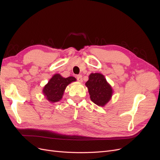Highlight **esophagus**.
<instances>
[{
  "mask_svg": "<svg viewBox=\"0 0 160 160\" xmlns=\"http://www.w3.org/2000/svg\"><path fill=\"white\" fill-rule=\"evenodd\" d=\"M77 79L79 82H82V76L81 75H79L77 76Z\"/></svg>",
  "mask_w": 160,
  "mask_h": 160,
  "instance_id": "obj_1",
  "label": "esophagus"
}]
</instances>
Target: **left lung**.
<instances>
[{"mask_svg":"<svg viewBox=\"0 0 160 160\" xmlns=\"http://www.w3.org/2000/svg\"><path fill=\"white\" fill-rule=\"evenodd\" d=\"M90 99L94 103L104 107L113 95V91L103 75L99 72L91 73L89 80L85 83Z\"/></svg>","mask_w":160,"mask_h":160,"instance_id":"1","label":"left lung"}]
</instances>
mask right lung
I'll list each match as a JSON object with an SVG mask.
<instances>
[{"label": "right lung", "instance_id": "1", "mask_svg": "<svg viewBox=\"0 0 160 160\" xmlns=\"http://www.w3.org/2000/svg\"><path fill=\"white\" fill-rule=\"evenodd\" d=\"M73 81H76L74 77L64 78L60 74H55L43 88L42 93L50 103L58 102L62 99L67 86Z\"/></svg>", "mask_w": 160, "mask_h": 160}]
</instances>
